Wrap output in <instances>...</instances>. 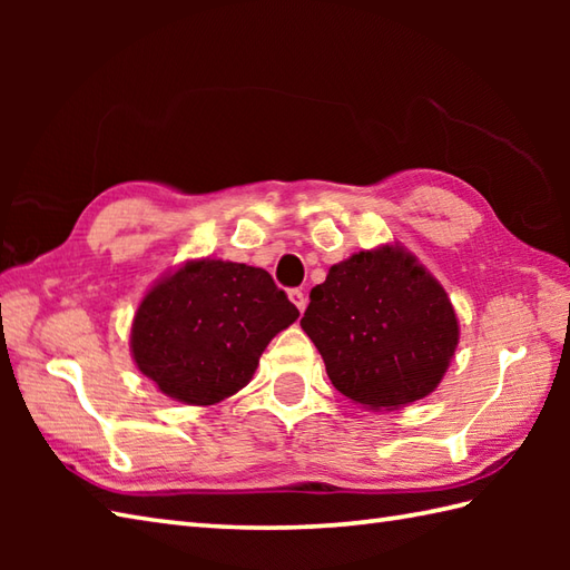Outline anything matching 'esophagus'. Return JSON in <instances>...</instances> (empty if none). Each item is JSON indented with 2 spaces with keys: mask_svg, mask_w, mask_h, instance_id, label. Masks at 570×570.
<instances>
[{
  "mask_svg": "<svg viewBox=\"0 0 570 570\" xmlns=\"http://www.w3.org/2000/svg\"><path fill=\"white\" fill-rule=\"evenodd\" d=\"M288 298H292V304L304 313L306 311V294L301 292V288H292V292H288Z\"/></svg>",
  "mask_w": 570,
  "mask_h": 570,
  "instance_id": "34e87169",
  "label": "esophagus"
}]
</instances>
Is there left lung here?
<instances>
[{"label":"left lung","mask_w":570,"mask_h":570,"mask_svg":"<svg viewBox=\"0 0 570 570\" xmlns=\"http://www.w3.org/2000/svg\"><path fill=\"white\" fill-rule=\"evenodd\" d=\"M301 328L335 390L367 409H399L431 394L458 345L443 286L390 245L331 266L311 288Z\"/></svg>","instance_id":"obj_1"}]
</instances>
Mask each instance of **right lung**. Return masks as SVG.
<instances>
[{"label":"right lung","mask_w":570,"mask_h":570,"mask_svg":"<svg viewBox=\"0 0 570 570\" xmlns=\"http://www.w3.org/2000/svg\"><path fill=\"white\" fill-rule=\"evenodd\" d=\"M298 308L257 266L200 259L161 278L131 323L137 367L171 399L217 404L249 384Z\"/></svg>","instance_id":"obj_1"}]
</instances>
